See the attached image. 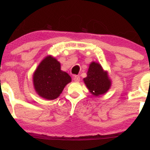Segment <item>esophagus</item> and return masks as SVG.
Masks as SVG:
<instances>
[{"label":"esophagus","instance_id":"obj_1","mask_svg":"<svg viewBox=\"0 0 150 150\" xmlns=\"http://www.w3.org/2000/svg\"><path fill=\"white\" fill-rule=\"evenodd\" d=\"M74 80L75 82H79L80 80H81V79H80L79 76L76 75V76H74Z\"/></svg>","mask_w":150,"mask_h":150}]
</instances>
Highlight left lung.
Masks as SVG:
<instances>
[{
  "label": "left lung",
  "mask_w": 150,
  "mask_h": 150,
  "mask_svg": "<svg viewBox=\"0 0 150 150\" xmlns=\"http://www.w3.org/2000/svg\"><path fill=\"white\" fill-rule=\"evenodd\" d=\"M83 81L90 93L95 96L106 93L112 84L108 71L104 70L100 63L94 61L89 64L87 77L84 78Z\"/></svg>",
  "instance_id": "left-lung-1"
}]
</instances>
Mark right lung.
Wrapping results in <instances>:
<instances>
[{
  "mask_svg": "<svg viewBox=\"0 0 150 150\" xmlns=\"http://www.w3.org/2000/svg\"><path fill=\"white\" fill-rule=\"evenodd\" d=\"M71 81L68 74L61 69V64L51 55L45 57L33 75V83L36 93L44 99H56Z\"/></svg>",
  "mask_w": 150,
  "mask_h": 150,
  "instance_id": "right-lung-1",
  "label": "right lung"
}]
</instances>
